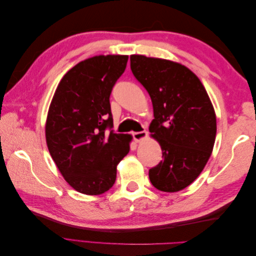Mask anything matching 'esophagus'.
<instances>
[{
	"label": "esophagus",
	"instance_id": "esophagus-1",
	"mask_svg": "<svg viewBox=\"0 0 256 256\" xmlns=\"http://www.w3.org/2000/svg\"><path fill=\"white\" fill-rule=\"evenodd\" d=\"M147 136V132L145 130L143 131H138V132H134L132 134V136H134V140L136 142H140L141 140H143V138H145Z\"/></svg>",
	"mask_w": 256,
	"mask_h": 256
}]
</instances>
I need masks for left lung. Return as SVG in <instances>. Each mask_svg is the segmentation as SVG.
<instances>
[{"mask_svg":"<svg viewBox=\"0 0 256 256\" xmlns=\"http://www.w3.org/2000/svg\"><path fill=\"white\" fill-rule=\"evenodd\" d=\"M130 68L150 96L154 118L150 132L164 158L150 170V180L160 191H180L196 180L214 148L216 120L210 99L182 64L131 56Z\"/></svg>","mask_w":256,"mask_h":256,"instance_id":"1","label":"left lung"}]
</instances>
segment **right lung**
I'll use <instances>...</instances> for the list:
<instances>
[{
    "instance_id": "right-lung-1",
    "label": "right lung",
    "mask_w": 256,
    "mask_h": 256,
    "mask_svg": "<svg viewBox=\"0 0 256 256\" xmlns=\"http://www.w3.org/2000/svg\"><path fill=\"white\" fill-rule=\"evenodd\" d=\"M127 60V56H98L80 62L60 80L49 108L46 140L51 157L65 180L84 194L109 190L130 150L131 136L112 130L110 106Z\"/></svg>"
}]
</instances>
